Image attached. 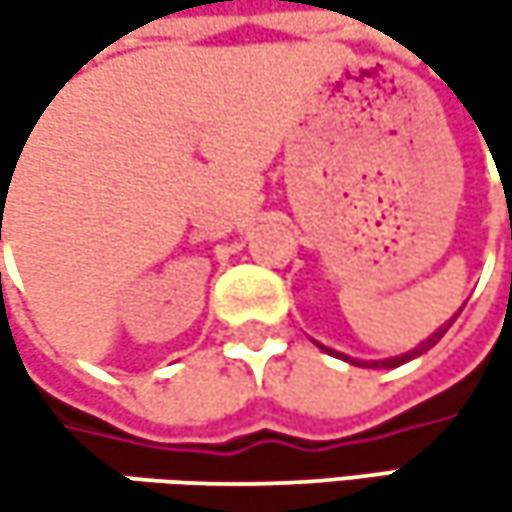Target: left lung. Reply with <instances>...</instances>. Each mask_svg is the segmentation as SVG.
<instances>
[{
  "label": "left lung",
  "instance_id": "obj_1",
  "mask_svg": "<svg viewBox=\"0 0 512 512\" xmlns=\"http://www.w3.org/2000/svg\"><path fill=\"white\" fill-rule=\"evenodd\" d=\"M460 311H462V308H460ZM457 317H460V314H454V320H457ZM454 320H448V323H442V326H439V329H436L433 335H427V338H424V341H421L418 347H412L409 353H400V356L376 358V361H361V358H350V356H344V353H335V350H329V347H323V344H320V350H326L329 356L344 358V361H350V364H358V367H400V364H406V361H412V358H418V356H421V353H427L430 347H436V344L442 341V335H445V332L451 329V323H454Z\"/></svg>",
  "mask_w": 512,
  "mask_h": 512
}]
</instances>
